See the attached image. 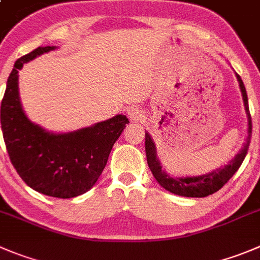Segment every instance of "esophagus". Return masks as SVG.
Returning <instances> with one entry per match:
<instances>
[{"label": "esophagus", "mask_w": 260, "mask_h": 260, "mask_svg": "<svg viewBox=\"0 0 260 260\" xmlns=\"http://www.w3.org/2000/svg\"><path fill=\"white\" fill-rule=\"evenodd\" d=\"M128 117L132 118V120L134 121H138V120H142L143 117H144V115H143V112L140 110H138V108H132V110H128Z\"/></svg>", "instance_id": "34e87169"}]
</instances>
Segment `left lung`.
<instances>
[{"label": "left lung", "mask_w": 260, "mask_h": 260, "mask_svg": "<svg viewBox=\"0 0 260 260\" xmlns=\"http://www.w3.org/2000/svg\"><path fill=\"white\" fill-rule=\"evenodd\" d=\"M237 80H239L240 89L243 93L244 106H245L246 115H248V140H246L245 145L243 149L240 150L236 154V157L230 162V165H226L223 169H218L216 171L211 172V174L203 175V176L197 177H171L170 175L166 174L162 170L159 160H158L157 154H155V147L153 143L152 138L148 133H145V153H147V162L149 166L150 171H152L153 176L157 180L158 184L166 190H169L170 192H174L176 195H181V197H190V198H204L208 195L214 194L218 191L222 186L227 184L230 179L236 174L237 170L240 169L241 163L245 159L246 154H248L249 145H250V137H251V116L250 111H249V103H248V95H246V89L244 85L243 80L237 75Z\"/></svg>", "instance_id": "1"}]
</instances>
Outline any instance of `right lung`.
I'll list each match as a JSON object with an SVG mask.
<instances>
[{"mask_svg":"<svg viewBox=\"0 0 260 260\" xmlns=\"http://www.w3.org/2000/svg\"><path fill=\"white\" fill-rule=\"evenodd\" d=\"M54 48L38 47L17 58L1 102V127L10 160L24 182L44 195L68 199L97 182L128 120L117 115L68 134H52L30 122L19 100L17 73L24 63Z\"/></svg>","mask_w":260,"mask_h":260,"instance_id":"obj_1","label":"right lung"}]
</instances>
